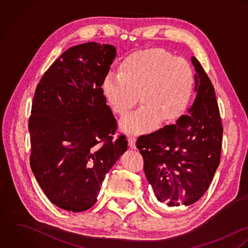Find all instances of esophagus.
I'll return each mask as SVG.
<instances>
[{
  "instance_id": "esophagus-1",
  "label": "esophagus",
  "mask_w": 248,
  "mask_h": 248,
  "mask_svg": "<svg viewBox=\"0 0 248 248\" xmlns=\"http://www.w3.org/2000/svg\"><path fill=\"white\" fill-rule=\"evenodd\" d=\"M128 146L131 149H136V138L134 136H128Z\"/></svg>"
}]
</instances>
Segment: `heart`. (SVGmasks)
Masks as SVG:
<instances>
[{"instance_id":"b5f03b06","label":"heart","mask_w":248,"mask_h":248,"mask_svg":"<svg viewBox=\"0 0 248 248\" xmlns=\"http://www.w3.org/2000/svg\"><path fill=\"white\" fill-rule=\"evenodd\" d=\"M195 72L190 62L162 49L130 54L118 76L103 81V94L113 113L124 116L139 98L142 106L121 121L123 131L144 134L153 131L160 121L170 124L188 109L195 89Z\"/></svg>"}]
</instances>
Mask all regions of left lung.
<instances>
[{"label": "left lung", "instance_id": "1", "mask_svg": "<svg viewBox=\"0 0 248 248\" xmlns=\"http://www.w3.org/2000/svg\"><path fill=\"white\" fill-rule=\"evenodd\" d=\"M197 96L175 124L138 137L144 171L163 208L194 204L208 190L219 165L223 126L215 89L195 56Z\"/></svg>", "mask_w": 248, "mask_h": 248}]
</instances>
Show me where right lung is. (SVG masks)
I'll list each match as a JSON object with an SVG mask.
<instances>
[{
  "label": "right lung",
  "mask_w": 248,
  "mask_h": 248,
  "mask_svg": "<svg viewBox=\"0 0 248 248\" xmlns=\"http://www.w3.org/2000/svg\"><path fill=\"white\" fill-rule=\"evenodd\" d=\"M116 56L89 42L64 51L36 86L29 120L32 172L51 203L82 212L99 196L105 174L127 149L101 85Z\"/></svg>",
  "instance_id": "obj_1"
}]
</instances>
